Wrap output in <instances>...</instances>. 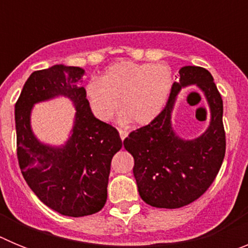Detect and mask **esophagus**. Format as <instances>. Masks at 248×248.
Instances as JSON below:
<instances>
[{"mask_svg": "<svg viewBox=\"0 0 248 248\" xmlns=\"http://www.w3.org/2000/svg\"><path fill=\"white\" fill-rule=\"evenodd\" d=\"M119 135H120V139L124 140L126 137H128V131L123 130V129H119Z\"/></svg>", "mask_w": 248, "mask_h": 248, "instance_id": "obj_1", "label": "esophagus"}]
</instances>
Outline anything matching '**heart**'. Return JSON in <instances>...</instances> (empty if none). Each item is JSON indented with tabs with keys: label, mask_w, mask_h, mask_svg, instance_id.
<instances>
[{
	"label": "heart",
	"mask_w": 248,
	"mask_h": 248,
	"mask_svg": "<svg viewBox=\"0 0 248 248\" xmlns=\"http://www.w3.org/2000/svg\"><path fill=\"white\" fill-rule=\"evenodd\" d=\"M172 85L171 69L164 63L119 61L109 65L100 79L87 83L85 95L93 114L102 122L114 117L119 103L124 122L146 125L164 110Z\"/></svg>",
	"instance_id": "b5f03b06"
}]
</instances>
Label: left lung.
I'll use <instances>...</instances> for the list:
<instances>
[{"label": "left lung", "instance_id": "1", "mask_svg": "<svg viewBox=\"0 0 248 248\" xmlns=\"http://www.w3.org/2000/svg\"><path fill=\"white\" fill-rule=\"evenodd\" d=\"M179 73L159 117L124 140V148L134 157L133 172L140 198L159 209H179L198 200L217 176L226 151L222 98L211 73L195 65L183 67ZM192 84L205 94L212 122L201 137L183 140L172 130L171 111L177 93Z\"/></svg>", "mask_w": 248, "mask_h": 248}]
</instances>
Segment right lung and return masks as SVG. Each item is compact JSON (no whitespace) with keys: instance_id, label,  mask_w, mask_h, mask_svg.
Masks as SVG:
<instances>
[{"instance_id":"obj_1","label":"right lung","mask_w":248,"mask_h":248,"mask_svg":"<svg viewBox=\"0 0 248 248\" xmlns=\"http://www.w3.org/2000/svg\"><path fill=\"white\" fill-rule=\"evenodd\" d=\"M84 69L57 64L31 74L15 105L17 159L31 190L45 205L71 217L100 211L107 202L110 163L122 148L114 126L97 119L82 87ZM65 95L76 105L74 134L63 148L39 143L31 133L34 102Z\"/></svg>"}]
</instances>
